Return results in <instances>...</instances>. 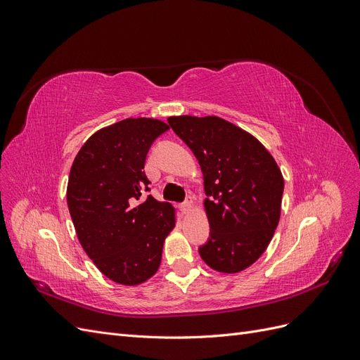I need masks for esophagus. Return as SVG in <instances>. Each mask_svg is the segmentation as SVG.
<instances>
[{"label": "esophagus", "mask_w": 360, "mask_h": 360, "mask_svg": "<svg viewBox=\"0 0 360 360\" xmlns=\"http://www.w3.org/2000/svg\"><path fill=\"white\" fill-rule=\"evenodd\" d=\"M192 209H193V202H192V200L184 201V202L180 205V210H181V213H183V214H188V213H191V212H192Z\"/></svg>", "instance_id": "obj_1"}]
</instances>
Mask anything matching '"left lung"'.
<instances>
[{"label":"left lung","instance_id":"1","mask_svg":"<svg viewBox=\"0 0 360 360\" xmlns=\"http://www.w3.org/2000/svg\"><path fill=\"white\" fill-rule=\"evenodd\" d=\"M168 123L200 162L210 238L204 263L238 274L264 254L281 217L284 177L267 148L242 127L207 115H174Z\"/></svg>","mask_w":360,"mask_h":360}]
</instances>
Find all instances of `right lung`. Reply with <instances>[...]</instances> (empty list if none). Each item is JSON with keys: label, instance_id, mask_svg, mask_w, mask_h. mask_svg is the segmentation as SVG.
Returning a JSON list of instances; mask_svg holds the SVG:
<instances>
[{"label": "right lung", "instance_id": "add662e5", "mask_svg": "<svg viewBox=\"0 0 360 360\" xmlns=\"http://www.w3.org/2000/svg\"><path fill=\"white\" fill-rule=\"evenodd\" d=\"M169 126L138 117L97 130L76 155L68 205L78 240L96 267L122 285L153 276L163 242L176 226V209L148 191L144 163L153 141Z\"/></svg>", "mask_w": 360, "mask_h": 360}]
</instances>
